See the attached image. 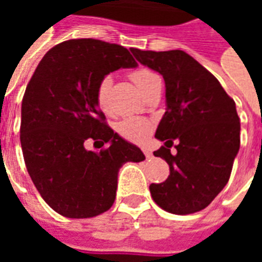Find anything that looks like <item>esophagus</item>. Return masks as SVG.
<instances>
[{
  "label": "esophagus",
  "instance_id": "1",
  "mask_svg": "<svg viewBox=\"0 0 262 262\" xmlns=\"http://www.w3.org/2000/svg\"><path fill=\"white\" fill-rule=\"evenodd\" d=\"M142 150H143V153H144V156H146L147 159H150V157L153 156V154H151V151H150V150H148L147 147H143Z\"/></svg>",
  "mask_w": 262,
  "mask_h": 262
}]
</instances>
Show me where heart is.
Masks as SVG:
<instances>
[{
  "label": "heart",
  "mask_w": 262,
  "mask_h": 262,
  "mask_svg": "<svg viewBox=\"0 0 262 262\" xmlns=\"http://www.w3.org/2000/svg\"><path fill=\"white\" fill-rule=\"evenodd\" d=\"M130 80L135 82V85L140 90L142 94L147 91L150 86L153 85L156 81H159V75L154 74L153 71H150L147 69H136L132 71ZM112 85V81L109 77H105L102 80L99 81V84L97 86V91H95V99H97L98 108L101 109L102 112H108L109 105H108V94ZM118 133L120 136L125 137L127 140L132 142H140L143 140L146 135L150 130V123L146 119L142 118H125L123 120H120L118 126Z\"/></svg>",
  "instance_id": "b5f03b06"
}]
</instances>
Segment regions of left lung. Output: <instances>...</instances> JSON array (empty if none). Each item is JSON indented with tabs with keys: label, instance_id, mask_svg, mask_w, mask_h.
Here are the masks:
<instances>
[{
	"label": "left lung",
	"instance_id": "obj_1",
	"mask_svg": "<svg viewBox=\"0 0 262 262\" xmlns=\"http://www.w3.org/2000/svg\"><path fill=\"white\" fill-rule=\"evenodd\" d=\"M130 52L165 81L167 111L156 130L164 146L154 156L168 163L170 176L150 185L151 198L170 213L199 212L230 178L240 148L236 103L212 73L182 50ZM172 144L176 155L170 154Z\"/></svg>",
	"mask_w": 262,
	"mask_h": 262
}]
</instances>
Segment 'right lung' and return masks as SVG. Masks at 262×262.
Returning a JSON list of instances; mask_svg holds the SVG:
<instances>
[{"label":"right lung","instance_id":"1","mask_svg":"<svg viewBox=\"0 0 262 262\" xmlns=\"http://www.w3.org/2000/svg\"><path fill=\"white\" fill-rule=\"evenodd\" d=\"M136 66L120 45L71 39L45 54L26 86L20 111L24 160L40 196L61 216L86 219L106 212L116 198L120 167L146 159L106 125L95 99L105 75ZM86 140L104 147L86 150Z\"/></svg>","mask_w":262,"mask_h":262}]
</instances>
